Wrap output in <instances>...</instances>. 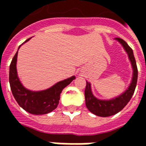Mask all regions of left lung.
<instances>
[{
  "mask_svg": "<svg viewBox=\"0 0 146 146\" xmlns=\"http://www.w3.org/2000/svg\"><path fill=\"white\" fill-rule=\"evenodd\" d=\"M116 40H118L122 44V45L123 46L124 49L128 54V58L132 62V68H133L132 80L128 89L126 90V92H124L122 95L115 99H112L109 101H103V100L97 99L91 92L90 84L86 82V87L84 90L86 106L88 109L89 110V111H91L93 114L98 116H101V117H108V116L114 115L123 109L124 106L131 100L135 91L136 86H137V66L132 49L123 39L116 38Z\"/></svg>",
  "mask_w": 146,
  "mask_h": 146,
  "instance_id": "left-lung-1",
  "label": "left lung"
}]
</instances>
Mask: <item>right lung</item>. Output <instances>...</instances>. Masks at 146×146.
Masks as SVG:
<instances>
[{"mask_svg":"<svg viewBox=\"0 0 146 146\" xmlns=\"http://www.w3.org/2000/svg\"><path fill=\"white\" fill-rule=\"evenodd\" d=\"M27 39L26 41H27ZM25 41V42H26ZM18 52L15 53L9 66V84L16 102L20 106L32 115H44L56 109L59 103L60 94L62 89L76 79L72 76L69 79L58 82L48 89L31 92L22 85L17 76L16 61Z\"/></svg>","mask_w":146,"mask_h":146,"instance_id":"right-lung-1","label":"right lung"}]
</instances>
